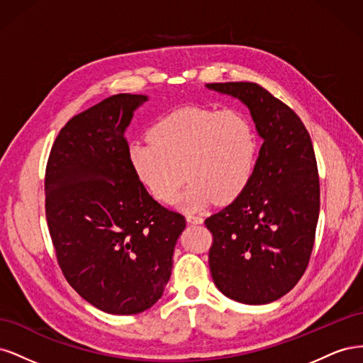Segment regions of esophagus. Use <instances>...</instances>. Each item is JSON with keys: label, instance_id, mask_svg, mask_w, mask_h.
<instances>
[{"label": "esophagus", "instance_id": "34e87169", "mask_svg": "<svg viewBox=\"0 0 363 363\" xmlns=\"http://www.w3.org/2000/svg\"><path fill=\"white\" fill-rule=\"evenodd\" d=\"M186 221L191 223V224H201V223H203V218H201L200 215L188 213V215H186Z\"/></svg>", "mask_w": 363, "mask_h": 363}]
</instances>
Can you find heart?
Instances as JSON below:
<instances>
[{
    "mask_svg": "<svg viewBox=\"0 0 363 363\" xmlns=\"http://www.w3.org/2000/svg\"><path fill=\"white\" fill-rule=\"evenodd\" d=\"M149 140L130 145L139 180L160 203H171L184 180L186 208L228 203L244 192L255 169L257 136L248 116L235 108L184 107L159 119Z\"/></svg>",
    "mask_w": 363,
    "mask_h": 363,
    "instance_id": "obj_1",
    "label": "heart"
}]
</instances>
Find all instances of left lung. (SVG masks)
Here are the masks:
<instances>
[{
    "label": "left lung",
    "mask_w": 363,
    "mask_h": 363,
    "mask_svg": "<svg viewBox=\"0 0 363 363\" xmlns=\"http://www.w3.org/2000/svg\"><path fill=\"white\" fill-rule=\"evenodd\" d=\"M248 106L263 144L244 192L208 216V267L216 288L244 304L288 294L309 265L320 175L311 135L289 106L252 82L208 83Z\"/></svg>",
    "instance_id": "left-lung-1"
}]
</instances>
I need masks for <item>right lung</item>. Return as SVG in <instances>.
I'll return each mask as SVG.
<instances>
[{"label": "right lung", "instance_id": "right-lung-1", "mask_svg": "<svg viewBox=\"0 0 363 363\" xmlns=\"http://www.w3.org/2000/svg\"><path fill=\"white\" fill-rule=\"evenodd\" d=\"M145 95L118 94L69 119L51 147L45 215L57 263L107 313L155 304L171 277L182 213L160 206L131 164L125 128Z\"/></svg>", "mask_w": 363, "mask_h": 363}]
</instances>
